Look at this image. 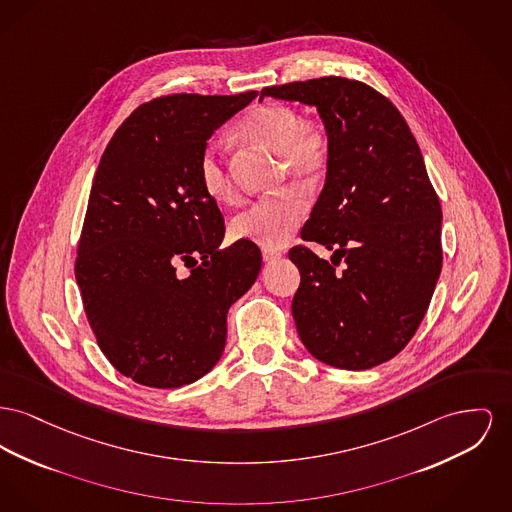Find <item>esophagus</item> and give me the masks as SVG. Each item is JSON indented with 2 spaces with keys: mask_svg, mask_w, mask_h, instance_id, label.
<instances>
[{
  "mask_svg": "<svg viewBox=\"0 0 512 512\" xmlns=\"http://www.w3.org/2000/svg\"><path fill=\"white\" fill-rule=\"evenodd\" d=\"M280 257H282V253L276 251V249H263V261H267V263L276 261V259H280Z\"/></svg>",
  "mask_w": 512,
  "mask_h": 512,
  "instance_id": "1",
  "label": "esophagus"
}]
</instances>
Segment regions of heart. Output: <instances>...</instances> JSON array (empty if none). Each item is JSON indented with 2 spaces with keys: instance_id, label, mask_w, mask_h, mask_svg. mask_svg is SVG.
I'll use <instances>...</instances> for the list:
<instances>
[{
  "instance_id": "1",
  "label": "heart",
  "mask_w": 512,
  "mask_h": 512,
  "mask_svg": "<svg viewBox=\"0 0 512 512\" xmlns=\"http://www.w3.org/2000/svg\"><path fill=\"white\" fill-rule=\"evenodd\" d=\"M238 133L251 143L280 152L282 176L296 178L303 185H315L329 166V135L313 123L301 121L300 114L284 104H263L251 110L238 125ZM199 183L216 203H232L238 189L226 168L222 147L209 143L199 156ZM307 216V199L300 189L286 187L257 199L232 220V236L251 241L265 249L284 247Z\"/></svg>"
}]
</instances>
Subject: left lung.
Masks as SVG:
<instances>
[{"label": "left lung", "instance_id": "1", "mask_svg": "<svg viewBox=\"0 0 512 512\" xmlns=\"http://www.w3.org/2000/svg\"><path fill=\"white\" fill-rule=\"evenodd\" d=\"M261 96L317 106L329 135L327 183L301 240L331 249L332 263L305 245L288 253L301 342L340 369L385 363L418 331L443 267V212L420 147L391 100L361 81L321 77Z\"/></svg>", "mask_w": 512, "mask_h": 512}]
</instances>
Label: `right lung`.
Returning <instances> with one entry per match:
<instances>
[{"mask_svg":"<svg viewBox=\"0 0 512 512\" xmlns=\"http://www.w3.org/2000/svg\"><path fill=\"white\" fill-rule=\"evenodd\" d=\"M255 96H158L121 123L100 158L75 278L102 354L139 385L178 389L209 373L230 305L261 271L255 243L220 249L224 216L197 174L214 129Z\"/></svg>","mask_w":512,"mask_h":512,"instance_id":"obj_1","label":"right lung"}]
</instances>
